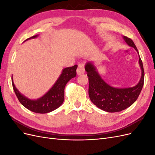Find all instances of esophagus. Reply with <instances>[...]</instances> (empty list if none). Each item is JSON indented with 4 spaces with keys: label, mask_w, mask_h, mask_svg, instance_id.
<instances>
[{
    "label": "esophagus",
    "mask_w": 155,
    "mask_h": 155,
    "mask_svg": "<svg viewBox=\"0 0 155 155\" xmlns=\"http://www.w3.org/2000/svg\"><path fill=\"white\" fill-rule=\"evenodd\" d=\"M76 72H77V74L78 75V76L85 73V65H84V64L79 63L78 64Z\"/></svg>",
    "instance_id": "1"
}]
</instances>
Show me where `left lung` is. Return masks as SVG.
<instances>
[{
    "mask_svg": "<svg viewBox=\"0 0 155 155\" xmlns=\"http://www.w3.org/2000/svg\"><path fill=\"white\" fill-rule=\"evenodd\" d=\"M124 39L127 44L137 51L139 55L133 40L125 36H124ZM139 64L142 70V76L137 85L133 87L118 88L108 85L101 79L93 64L87 63L85 70L88 78V94L91 101L100 109L109 112H120L132 105L138 99L144 83V70L140 55Z\"/></svg>",
    "mask_w": 155,
    "mask_h": 155,
    "instance_id": "left-lung-1",
    "label": "left lung"
}]
</instances>
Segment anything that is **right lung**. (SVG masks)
<instances>
[{
  "label": "right lung",
  "instance_id": "add662e5",
  "mask_svg": "<svg viewBox=\"0 0 155 155\" xmlns=\"http://www.w3.org/2000/svg\"><path fill=\"white\" fill-rule=\"evenodd\" d=\"M37 36V35L32 36L26 40L35 38ZM77 67L78 65H74L72 67L64 68L54 86L43 96L36 100L28 99L21 94L14 85L12 76L13 88L18 101L26 109L36 113H48L58 109L62 105L64 98V87L70 79L76 76Z\"/></svg>",
  "mask_w": 155,
  "mask_h": 155
}]
</instances>
